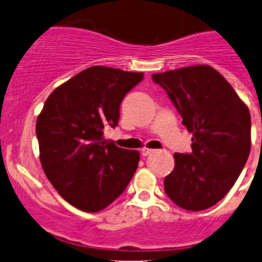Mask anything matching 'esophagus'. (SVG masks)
<instances>
[{
	"label": "esophagus",
	"instance_id": "obj_1",
	"mask_svg": "<svg viewBox=\"0 0 262 262\" xmlns=\"http://www.w3.org/2000/svg\"><path fill=\"white\" fill-rule=\"evenodd\" d=\"M153 152H155V149H150V148H143V149L141 150V153L143 157H146V156L150 155V153H153Z\"/></svg>",
	"mask_w": 262,
	"mask_h": 262
}]
</instances>
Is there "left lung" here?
<instances>
[{
  "label": "left lung",
  "instance_id": "1",
  "mask_svg": "<svg viewBox=\"0 0 262 262\" xmlns=\"http://www.w3.org/2000/svg\"><path fill=\"white\" fill-rule=\"evenodd\" d=\"M192 133L191 153H175L165 178L167 196L186 210L223 199L244 170L251 149V115L233 87L207 64L152 75Z\"/></svg>",
  "mask_w": 262,
  "mask_h": 262
}]
</instances>
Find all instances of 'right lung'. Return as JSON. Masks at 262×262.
<instances>
[{
  "label": "right lung",
  "instance_id": "right-lung-1",
  "mask_svg": "<svg viewBox=\"0 0 262 262\" xmlns=\"http://www.w3.org/2000/svg\"><path fill=\"white\" fill-rule=\"evenodd\" d=\"M142 72L95 66L54 90L36 119L40 162L60 196L83 212L102 210L120 196L139 162L138 150L104 139L115 128L124 96Z\"/></svg>",
  "mask_w": 262,
  "mask_h": 262
}]
</instances>
